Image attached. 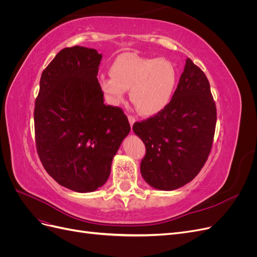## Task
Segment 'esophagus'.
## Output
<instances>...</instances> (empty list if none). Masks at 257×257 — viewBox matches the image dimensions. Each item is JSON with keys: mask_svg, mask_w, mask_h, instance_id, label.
<instances>
[{"mask_svg": "<svg viewBox=\"0 0 257 257\" xmlns=\"http://www.w3.org/2000/svg\"><path fill=\"white\" fill-rule=\"evenodd\" d=\"M127 118H128V122H130V124H131V127H133L134 123H135V121H136V120H135V118H134L133 115H128Z\"/></svg>", "mask_w": 257, "mask_h": 257, "instance_id": "obj_1", "label": "esophagus"}]
</instances>
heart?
Returning <instances> with one entry per match:
<instances>
[{
	"label": "heart",
	"instance_id": "heart-1",
	"mask_svg": "<svg viewBox=\"0 0 257 257\" xmlns=\"http://www.w3.org/2000/svg\"><path fill=\"white\" fill-rule=\"evenodd\" d=\"M110 74L98 77L108 102L114 106L122 104L130 90L131 102L139 113L147 116L165 109L177 85V71L172 62L135 52L119 54L112 62Z\"/></svg>",
	"mask_w": 257,
	"mask_h": 257
}]
</instances>
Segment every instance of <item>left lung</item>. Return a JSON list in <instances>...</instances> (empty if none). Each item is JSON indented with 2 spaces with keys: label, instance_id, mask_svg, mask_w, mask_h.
Masks as SVG:
<instances>
[{
  "label": "left lung",
  "instance_id": "left-lung-1",
  "mask_svg": "<svg viewBox=\"0 0 257 257\" xmlns=\"http://www.w3.org/2000/svg\"><path fill=\"white\" fill-rule=\"evenodd\" d=\"M215 123L209 81L188 58L168 106L133 125L146 146L141 164L145 181L160 191H174L192 181L211 150Z\"/></svg>",
  "mask_w": 257,
  "mask_h": 257
}]
</instances>
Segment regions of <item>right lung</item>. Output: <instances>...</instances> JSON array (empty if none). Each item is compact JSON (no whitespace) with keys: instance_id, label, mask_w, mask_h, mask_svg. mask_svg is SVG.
<instances>
[{"instance_id":"add662e5","label":"right lung","mask_w":257,"mask_h":257,"mask_svg":"<svg viewBox=\"0 0 257 257\" xmlns=\"http://www.w3.org/2000/svg\"><path fill=\"white\" fill-rule=\"evenodd\" d=\"M102 54L75 46L44 69L35 100L38 157L60 185L96 191L108 180L112 159L131 126L119 107L104 104L97 80Z\"/></svg>"}]
</instances>
